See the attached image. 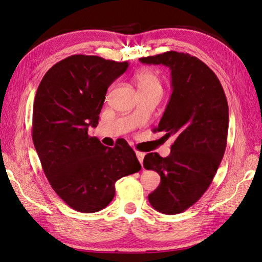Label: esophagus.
Masks as SVG:
<instances>
[{
  "instance_id": "obj_1",
  "label": "esophagus",
  "mask_w": 262,
  "mask_h": 262,
  "mask_svg": "<svg viewBox=\"0 0 262 262\" xmlns=\"http://www.w3.org/2000/svg\"><path fill=\"white\" fill-rule=\"evenodd\" d=\"M136 157H137L138 161H140V163L142 164L143 163V160H144V157H145V154L142 153V152H136Z\"/></svg>"
}]
</instances>
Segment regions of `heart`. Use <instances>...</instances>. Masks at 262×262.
I'll use <instances>...</instances> for the list:
<instances>
[{
  "label": "heart",
  "mask_w": 262,
  "mask_h": 262,
  "mask_svg": "<svg viewBox=\"0 0 262 262\" xmlns=\"http://www.w3.org/2000/svg\"><path fill=\"white\" fill-rule=\"evenodd\" d=\"M135 83L138 89V92L152 90V89H160L162 90L161 81L158 75L149 70H141L135 74Z\"/></svg>",
  "instance_id": "heart-1"
}]
</instances>
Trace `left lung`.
Here are the masks:
<instances>
[{"label": "left lung", "instance_id": "left-lung-1", "mask_svg": "<svg viewBox=\"0 0 262 262\" xmlns=\"http://www.w3.org/2000/svg\"><path fill=\"white\" fill-rule=\"evenodd\" d=\"M140 60L171 70L172 94L154 132H164L174 143L169 157L148 153L143 163L161 177L148 194L152 207L179 214L198 202L214 179L226 148L229 105L216 74L197 57L170 51Z\"/></svg>", "mask_w": 262, "mask_h": 262}]
</instances>
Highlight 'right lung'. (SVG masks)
<instances>
[{
    "instance_id": "add662e5",
    "label": "right lung",
    "mask_w": 262,
    "mask_h": 262,
    "mask_svg": "<svg viewBox=\"0 0 262 262\" xmlns=\"http://www.w3.org/2000/svg\"><path fill=\"white\" fill-rule=\"evenodd\" d=\"M128 68L99 56L72 55L38 86L32 141L52 188L71 208L96 213L115 196V183L142 169L126 141L107 147L88 134L98 125L108 88Z\"/></svg>"
}]
</instances>
